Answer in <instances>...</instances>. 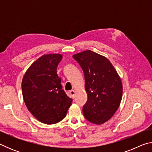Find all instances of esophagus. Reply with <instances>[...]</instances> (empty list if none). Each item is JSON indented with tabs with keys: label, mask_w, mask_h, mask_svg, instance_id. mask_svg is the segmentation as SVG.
Here are the masks:
<instances>
[{
	"label": "esophagus",
	"mask_w": 152,
	"mask_h": 152,
	"mask_svg": "<svg viewBox=\"0 0 152 152\" xmlns=\"http://www.w3.org/2000/svg\"><path fill=\"white\" fill-rule=\"evenodd\" d=\"M69 93H70L71 97L72 98V99H74V97H75V91H74V90H72V91H70V92H69Z\"/></svg>",
	"instance_id": "34e87169"
}]
</instances>
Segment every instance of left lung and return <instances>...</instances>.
<instances>
[{"mask_svg": "<svg viewBox=\"0 0 152 152\" xmlns=\"http://www.w3.org/2000/svg\"><path fill=\"white\" fill-rule=\"evenodd\" d=\"M72 57L82 69L88 100L83 106L84 117L101 125L109 121L119 108L123 94L119 76L107 58L91 50Z\"/></svg>", "mask_w": 152, "mask_h": 152, "instance_id": "1", "label": "left lung"}]
</instances>
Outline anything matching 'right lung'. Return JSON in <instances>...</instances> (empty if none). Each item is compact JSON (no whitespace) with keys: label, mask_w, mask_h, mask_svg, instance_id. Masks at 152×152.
Segmentation results:
<instances>
[{"label":"right lung","mask_w":152,"mask_h":152,"mask_svg":"<svg viewBox=\"0 0 152 152\" xmlns=\"http://www.w3.org/2000/svg\"><path fill=\"white\" fill-rule=\"evenodd\" d=\"M61 59L58 53L43 55L31 65L23 78L25 103L33 116L45 124L62 120L72 102L62 90L57 74Z\"/></svg>","instance_id":"obj_1"}]
</instances>
